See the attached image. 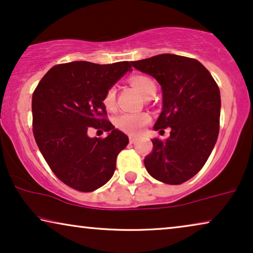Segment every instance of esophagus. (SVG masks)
Listing matches in <instances>:
<instances>
[{"label":"esophagus","mask_w":253,"mask_h":253,"mask_svg":"<svg viewBox=\"0 0 253 253\" xmlns=\"http://www.w3.org/2000/svg\"><path fill=\"white\" fill-rule=\"evenodd\" d=\"M129 140H130V143H131V144L136 143V141H137V137H134V136H130V137H129Z\"/></svg>","instance_id":"obj_1"}]
</instances>
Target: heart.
Here are the masks:
<instances>
[{
  "label": "heart",
  "mask_w": 253,
  "mask_h": 253,
  "mask_svg": "<svg viewBox=\"0 0 253 253\" xmlns=\"http://www.w3.org/2000/svg\"><path fill=\"white\" fill-rule=\"evenodd\" d=\"M131 85L133 86L137 91H139L145 98H151L154 95L157 91L155 83L151 78L146 76L137 75L131 77ZM103 105L107 109L112 110L115 108L116 105V88L109 87L107 89L105 96H103ZM151 121V117L146 113H123L115 119V126L120 130L126 133L136 134L141 130V127L146 126Z\"/></svg>",
  "instance_id": "1"
}]
</instances>
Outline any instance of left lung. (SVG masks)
<instances>
[{"instance_id":"8db88e82","label":"left lung","mask_w":253,"mask_h":253,"mask_svg":"<svg viewBox=\"0 0 253 253\" xmlns=\"http://www.w3.org/2000/svg\"><path fill=\"white\" fill-rule=\"evenodd\" d=\"M137 70L157 79L162 89V112L154 130L170 127V136L152 139L153 150L144 164L152 177L182 184L206 164L220 130L219 86L195 58L172 54L131 62Z\"/></svg>"}]
</instances>
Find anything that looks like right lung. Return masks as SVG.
Here are the masks:
<instances>
[{"instance_id": "right-lung-1", "label": "right lung", "mask_w": 253, "mask_h": 253, "mask_svg": "<svg viewBox=\"0 0 253 253\" xmlns=\"http://www.w3.org/2000/svg\"><path fill=\"white\" fill-rule=\"evenodd\" d=\"M130 70L127 61L57 64L34 89V139L57 178L77 191L92 192L105 185L115 171L117 155L129 144L126 134L107 120L103 96ZM89 127L110 133L91 138Z\"/></svg>"}]
</instances>
